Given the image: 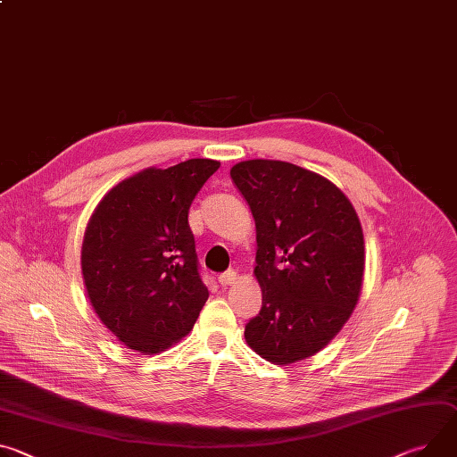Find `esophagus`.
Listing matches in <instances>:
<instances>
[{"label":"esophagus","mask_w":457,"mask_h":457,"mask_svg":"<svg viewBox=\"0 0 457 457\" xmlns=\"http://www.w3.org/2000/svg\"><path fill=\"white\" fill-rule=\"evenodd\" d=\"M237 282V271L235 270H228L226 273H222L219 277V284L220 286H233Z\"/></svg>","instance_id":"34e87169"}]
</instances>
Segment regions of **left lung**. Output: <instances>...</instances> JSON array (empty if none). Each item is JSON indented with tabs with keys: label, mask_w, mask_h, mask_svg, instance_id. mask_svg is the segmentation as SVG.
<instances>
[{
	"label": "left lung",
	"mask_w": 457,
	"mask_h": 457,
	"mask_svg": "<svg viewBox=\"0 0 457 457\" xmlns=\"http://www.w3.org/2000/svg\"><path fill=\"white\" fill-rule=\"evenodd\" d=\"M231 179L255 219L262 308L245 324L253 352L292 364L320 352L357 306L364 237L348 196L328 179L282 160H245Z\"/></svg>",
	"instance_id": "1"
}]
</instances>
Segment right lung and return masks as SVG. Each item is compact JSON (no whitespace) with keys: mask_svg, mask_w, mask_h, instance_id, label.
<instances>
[{"mask_svg":"<svg viewBox=\"0 0 457 457\" xmlns=\"http://www.w3.org/2000/svg\"><path fill=\"white\" fill-rule=\"evenodd\" d=\"M220 162L191 158L147 168L109 189L81 244L87 297L112 336L144 355L189 334L210 292L198 273L187 217Z\"/></svg>","mask_w":457,"mask_h":457,"instance_id":"add662e5","label":"right lung"}]
</instances>
